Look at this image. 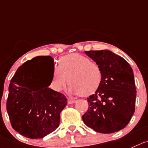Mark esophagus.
Segmentation results:
<instances>
[{
  "mask_svg": "<svg viewBox=\"0 0 148 148\" xmlns=\"http://www.w3.org/2000/svg\"><path fill=\"white\" fill-rule=\"evenodd\" d=\"M67 102H68V104H73V103H75V99H70V98H69V99H67Z\"/></svg>",
  "mask_w": 148,
  "mask_h": 148,
  "instance_id": "obj_1",
  "label": "esophagus"
}]
</instances>
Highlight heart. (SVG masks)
<instances>
[{
  "mask_svg": "<svg viewBox=\"0 0 148 148\" xmlns=\"http://www.w3.org/2000/svg\"><path fill=\"white\" fill-rule=\"evenodd\" d=\"M69 91L75 94L89 96L99 88L102 82V73L97 62L79 54H70L62 57L58 67L53 71L51 88L60 92L67 83Z\"/></svg>",
  "mask_w": 148,
  "mask_h": 148,
  "instance_id": "heart-1",
  "label": "heart"
}]
</instances>
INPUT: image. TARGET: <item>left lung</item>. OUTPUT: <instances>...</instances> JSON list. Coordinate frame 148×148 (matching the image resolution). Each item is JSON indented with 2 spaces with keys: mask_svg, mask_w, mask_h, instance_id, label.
Here are the masks:
<instances>
[{
  "mask_svg": "<svg viewBox=\"0 0 148 148\" xmlns=\"http://www.w3.org/2000/svg\"><path fill=\"white\" fill-rule=\"evenodd\" d=\"M85 54L100 67L102 82L87 98L89 108L82 119L95 132L110 134L126 126L135 110L136 91L130 64L109 50L88 51Z\"/></svg>",
  "mask_w": 148,
  "mask_h": 148,
  "instance_id": "obj_1",
  "label": "left lung"
}]
</instances>
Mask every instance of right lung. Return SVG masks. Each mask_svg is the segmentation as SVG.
Listing matches in <instances>:
<instances>
[{
    "mask_svg": "<svg viewBox=\"0 0 148 148\" xmlns=\"http://www.w3.org/2000/svg\"><path fill=\"white\" fill-rule=\"evenodd\" d=\"M46 62L54 67L51 56L27 61L17 69L8 87L6 110L10 122L27 138H42L54 132L67 102L64 94L49 88L52 76H45L42 68Z\"/></svg>",
    "mask_w": 148,
    "mask_h": 148,
    "instance_id": "1",
    "label": "right lung"
}]
</instances>
